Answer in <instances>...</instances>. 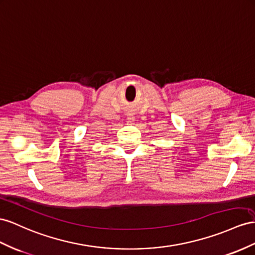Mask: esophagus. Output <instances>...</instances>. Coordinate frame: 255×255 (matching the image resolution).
<instances>
[{
	"label": "esophagus",
	"instance_id": "1",
	"mask_svg": "<svg viewBox=\"0 0 255 255\" xmlns=\"http://www.w3.org/2000/svg\"><path fill=\"white\" fill-rule=\"evenodd\" d=\"M135 121V119H134V116H131V115H129V116H127V122L128 123H133Z\"/></svg>",
	"mask_w": 255,
	"mask_h": 255
}]
</instances>
